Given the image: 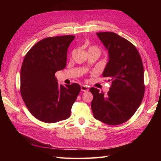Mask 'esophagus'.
Segmentation results:
<instances>
[{
    "instance_id": "obj_1",
    "label": "esophagus",
    "mask_w": 161,
    "mask_h": 161,
    "mask_svg": "<svg viewBox=\"0 0 161 161\" xmlns=\"http://www.w3.org/2000/svg\"><path fill=\"white\" fill-rule=\"evenodd\" d=\"M80 88H81V91H84V92H87V91H89V87L86 86H85V85H81Z\"/></svg>"
}]
</instances>
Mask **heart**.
Segmentation results:
<instances>
[{
  "mask_svg": "<svg viewBox=\"0 0 161 161\" xmlns=\"http://www.w3.org/2000/svg\"><path fill=\"white\" fill-rule=\"evenodd\" d=\"M89 52V51H95V52H97V53H99V54H100V50H99V48L98 47H97V46H90L89 47V50H88Z\"/></svg>",
  "mask_w": 161,
  "mask_h": 161,
  "instance_id": "b5f03b06",
  "label": "heart"
}]
</instances>
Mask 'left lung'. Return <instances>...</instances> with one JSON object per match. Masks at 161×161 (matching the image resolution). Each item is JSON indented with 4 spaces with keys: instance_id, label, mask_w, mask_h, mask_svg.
Here are the masks:
<instances>
[{
    "instance_id": "left-lung-1",
    "label": "left lung",
    "mask_w": 161,
    "mask_h": 161,
    "mask_svg": "<svg viewBox=\"0 0 161 161\" xmlns=\"http://www.w3.org/2000/svg\"><path fill=\"white\" fill-rule=\"evenodd\" d=\"M108 50L109 60L103 72L111 86L108 94L94 87L91 109L94 118L111 125L129 120L143 99L145 85L144 67L136 47L114 32L97 33Z\"/></svg>"
}]
</instances>
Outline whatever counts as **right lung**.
<instances>
[{"label":"right lung","instance_id":"obj_1","mask_svg":"<svg viewBox=\"0 0 161 161\" xmlns=\"http://www.w3.org/2000/svg\"><path fill=\"white\" fill-rule=\"evenodd\" d=\"M75 36L44 38L24 58L20 92L27 108L37 119L56 123L68 119L80 91L77 83L58 85L55 73L66 66L67 51Z\"/></svg>","mask_w":161,"mask_h":161}]
</instances>
